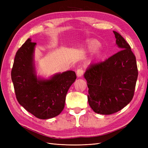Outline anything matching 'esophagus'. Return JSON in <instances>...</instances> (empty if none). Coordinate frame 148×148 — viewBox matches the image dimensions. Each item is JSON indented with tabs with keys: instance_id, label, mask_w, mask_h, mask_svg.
<instances>
[{
	"instance_id": "34e87169",
	"label": "esophagus",
	"mask_w": 148,
	"mask_h": 148,
	"mask_svg": "<svg viewBox=\"0 0 148 148\" xmlns=\"http://www.w3.org/2000/svg\"><path fill=\"white\" fill-rule=\"evenodd\" d=\"M84 73V70L82 69H78L77 71V75L78 77H81Z\"/></svg>"
}]
</instances>
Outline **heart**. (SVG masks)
Returning a JSON list of instances; mask_svg holds the SVG:
<instances>
[{
	"label": "heart",
	"instance_id": "heart-1",
	"mask_svg": "<svg viewBox=\"0 0 148 148\" xmlns=\"http://www.w3.org/2000/svg\"><path fill=\"white\" fill-rule=\"evenodd\" d=\"M99 46H100V42L99 41H97L96 39H92L88 42L87 47H88V51L92 52V51H95L96 49H97L99 47Z\"/></svg>",
	"mask_w": 148,
	"mask_h": 148
}]
</instances>
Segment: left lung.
<instances>
[{"label":"left lung","instance_id":"obj_1","mask_svg":"<svg viewBox=\"0 0 148 148\" xmlns=\"http://www.w3.org/2000/svg\"><path fill=\"white\" fill-rule=\"evenodd\" d=\"M113 32L121 51L104 62L92 64L84 74L89 105L102 115L117 112L131 102L138 75L130 46L119 33Z\"/></svg>","mask_w":148,"mask_h":148}]
</instances>
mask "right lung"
Here are the masks:
<instances>
[{"label": "right lung", "instance_id": "add662e5", "mask_svg": "<svg viewBox=\"0 0 148 148\" xmlns=\"http://www.w3.org/2000/svg\"><path fill=\"white\" fill-rule=\"evenodd\" d=\"M36 44L29 38L17 51L12 80L19 104L36 117L49 119L63 110L66 93L77 75L69 70L49 79L38 77L34 59Z\"/></svg>", "mask_w": 148, "mask_h": 148}]
</instances>
